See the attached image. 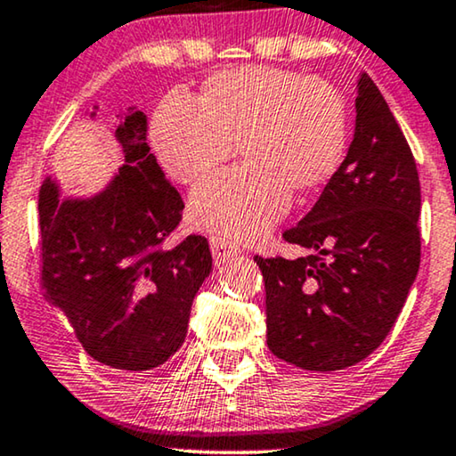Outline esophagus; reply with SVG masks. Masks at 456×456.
I'll use <instances>...</instances> for the list:
<instances>
[{
	"label": "esophagus",
	"mask_w": 456,
	"mask_h": 456,
	"mask_svg": "<svg viewBox=\"0 0 456 456\" xmlns=\"http://www.w3.org/2000/svg\"><path fill=\"white\" fill-rule=\"evenodd\" d=\"M209 245H211V253H214L216 264H224L226 259L234 257V255L240 253V248L236 247L234 242H230L226 239H220V236H211Z\"/></svg>",
	"instance_id": "obj_1"
}]
</instances>
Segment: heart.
<instances>
[{
  "label": "heart",
  "instance_id": "obj_1",
  "mask_svg": "<svg viewBox=\"0 0 456 456\" xmlns=\"http://www.w3.org/2000/svg\"><path fill=\"white\" fill-rule=\"evenodd\" d=\"M342 93L322 78L242 66L205 80L195 103L170 93L155 108L149 139L174 180L192 184L230 158L245 164L205 180L191 195L199 226L253 240L282 220L292 192L332 183L348 147Z\"/></svg>",
  "mask_w": 456,
  "mask_h": 456
}]
</instances>
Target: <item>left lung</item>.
<instances>
[{"label":"left lung","mask_w":456,"mask_h":456,"mask_svg":"<svg viewBox=\"0 0 456 456\" xmlns=\"http://www.w3.org/2000/svg\"><path fill=\"white\" fill-rule=\"evenodd\" d=\"M354 134L340 170L284 239L298 259L255 257L267 346L307 371L363 361L395 326L421 257L413 153L376 83L359 74Z\"/></svg>","instance_id":"left-lung-1"}]
</instances>
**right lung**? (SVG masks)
Here are the masks:
<instances>
[{
  "label": "right lung",
  "mask_w": 456,
  "mask_h": 456,
  "mask_svg": "<svg viewBox=\"0 0 456 456\" xmlns=\"http://www.w3.org/2000/svg\"><path fill=\"white\" fill-rule=\"evenodd\" d=\"M99 105L86 116L95 118ZM124 164L93 195H61L55 176L39 191L43 286L99 363L147 371L183 346L192 298L211 272L209 242H164L184 203L147 145V116L116 114Z\"/></svg>",
  "instance_id": "obj_1"
}]
</instances>
